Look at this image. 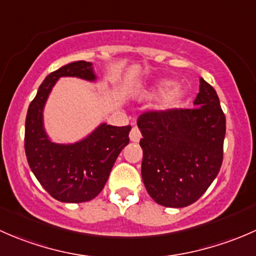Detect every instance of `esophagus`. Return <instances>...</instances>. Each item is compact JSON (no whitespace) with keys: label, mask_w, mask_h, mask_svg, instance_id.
I'll list each match as a JSON object with an SVG mask.
<instances>
[{"label":"esophagus","mask_w":256,"mask_h":256,"mask_svg":"<svg viewBox=\"0 0 256 256\" xmlns=\"http://www.w3.org/2000/svg\"><path fill=\"white\" fill-rule=\"evenodd\" d=\"M141 138V132L138 128H132V130L130 131V140L132 142H138Z\"/></svg>","instance_id":"1"}]
</instances>
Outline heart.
<instances>
[{
    "label": "heart",
    "mask_w": 256,
    "mask_h": 256,
    "mask_svg": "<svg viewBox=\"0 0 256 256\" xmlns=\"http://www.w3.org/2000/svg\"><path fill=\"white\" fill-rule=\"evenodd\" d=\"M174 86V82L171 80H161V82H157L151 90H150L148 95L150 96H154V95H160V94H164V92H168L166 94L162 96L161 102V108L164 110H170V109H174L176 108L177 105H180V102H182L183 98H184V90L180 89V88H171Z\"/></svg>",
    "instance_id": "heart-1"
}]
</instances>
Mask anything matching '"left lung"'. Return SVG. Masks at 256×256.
I'll return each instance as SVG.
<instances>
[{
  "label": "left lung",
  "instance_id": "left-lung-1",
  "mask_svg": "<svg viewBox=\"0 0 256 256\" xmlns=\"http://www.w3.org/2000/svg\"><path fill=\"white\" fill-rule=\"evenodd\" d=\"M193 109L147 112L138 116L144 184L152 200L183 208L202 197L220 170L226 115L212 85L200 80Z\"/></svg>",
  "mask_w": 256,
  "mask_h": 256
}]
</instances>
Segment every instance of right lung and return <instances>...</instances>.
Wrapping results in <instances>:
<instances>
[{"mask_svg":"<svg viewBox=\"0 0 256 256\" xmlns=\"http://www.w3.org/2000/svg\"><path fill=\"white\" fill-rule=\"evenodd\" d=\"M62 76L96 79L92 64L84 60L66 64L47 76L28 108L26 156L38 182L52 197L64 203H82L102 190L116 158L130 141L131 126L102 124L76 144L52 142L43 126V109L52 88Z\"/></svg>","mask_w":256,"mask_h":256,"instance_id":"1","label":"right lung"}]
</instances>
